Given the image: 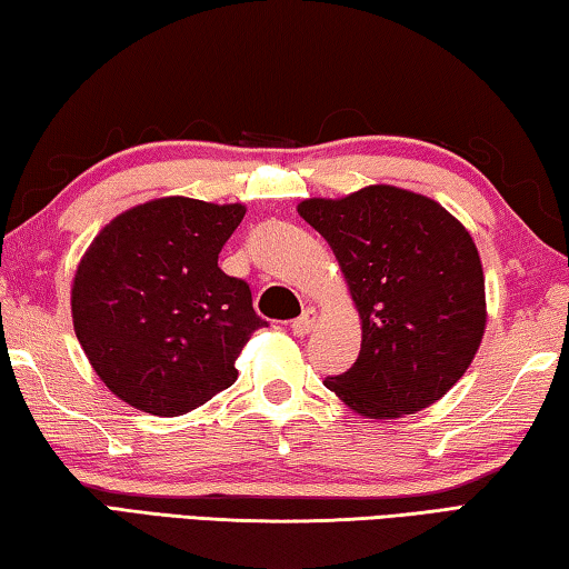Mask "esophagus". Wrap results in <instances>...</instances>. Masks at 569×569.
<instances>
[{"mask_svg":"<svg viewBox=\"0 0 569 569\" xmlns=\"http://www.w3.org/2000/svg\"><path fill=\"white\" fill-rule=\"evenodd\" d=\"M316 326V308H311L308 306L306 311L298 316L296 321H291V331L296 333V336H306V333H311V329Z\"/></svg>","mask_w":569,"mask_h":569,"instance_id":"34e87169","label":"esophagus"}]
</instances>
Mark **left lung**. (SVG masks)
I'll list each match as a JSON object with an SVG mask.
<instances>
[{
  "label": "left lung",
  "mask_w": 569,
  "mask_h": 569,
  "mask_svg": "<svg viewBox=\"0 0 569 569\" xmlns=\"http://www.w3.org/2000/svg\"><path fill=\"white\" fill-rule=\"evenodd\" d=\"M298 213L331 246L361 316V353L323 383L369 419L439 401L485 336V273L467 228L419 192L369 186Z\"/></svg>",
  "instance_id": "left-lung-1"
}]
</instances>
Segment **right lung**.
I'll list each match as a JSON object with an SVG mask.
<instances>
[{"mask_svg": "<svg viewBox=\"0 0 569 569\" xmlns=\"http://www.w3.org/2000/svg\"><path fill=\"white\" fill-rule=\"evenodd\" d=\"M243 216L240 203L158 198L92 240L74 273L72 321L114 397L180 417L238 379V353L268 326L243 278L218 268Z\"/></svg>", "mask_w": 569, "mask_h": 569, "instance_id": "right-lung-1", "label": "right lung"}]
</instances>
